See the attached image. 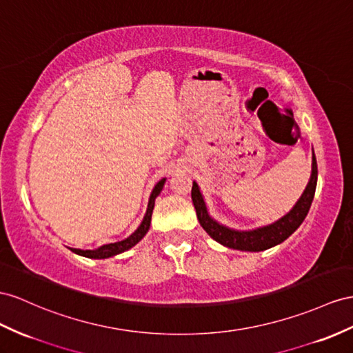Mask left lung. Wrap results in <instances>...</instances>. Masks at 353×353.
Wrapping results in <instances>:
<instances>
[{"label": "left lung", "instance_id": "left-lung-1", "mask_svg": "<svg viewBox=\"0 0 353 353\" xmlns=\"http://www.w3.org/2000/svg\"><path fill=\"white\" fill-rule=\"evenodd\" d=\"M316 182H318V164H316V157L313 153L310 180L309 183H307V188L303 192L301 198L294 205V209L286 216H283L282 219H279L277 222L268 225V227L258 228L254 231H234L223 227V225H219L218 222H214L209 216V213H207L203 195L195 182L192 185L191 195H192V201L196 210V218L200 221L201 227L213 240L231 249L259 252L282 243L283 240H286L289 236H291L298 227H300L312 205L314 191H316Z\"/></svg>", "mask_w": 353, "mask_h": 353}]
</instances>
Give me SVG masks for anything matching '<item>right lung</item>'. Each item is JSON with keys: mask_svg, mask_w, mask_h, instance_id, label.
<instances>
[{"mask_svg": "<svg viewBox=\"0 0 353 353\" xmlns=\"http://www.w3.org/2000/svg\"><path fill=\"white\" fill-rule=\"evenodd\" d=\"M165 179L159 180L157 183V186L153 188V191L150 194L149 198V205H148V212L144 214V219L141 222L140 227L135 230V232H132L128 239H125L122 241H116V243H110V245H104L101 248H98L95 250H80V249H71L77 255H82L86 258H94V259H103V258H110L114 256L117 254H122V252L131 249L132 246L137 245V243L146 236V232L149 231L150 227V219H152V212H153V205H155V198L161 194L162 186H164Z\"/></svg>", "mask_w": 353, "mask_h": 353, "instance_id": "1", "label": "right lung"}]
</instances>
